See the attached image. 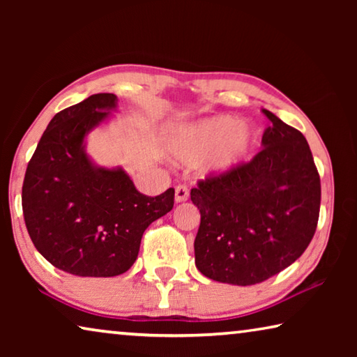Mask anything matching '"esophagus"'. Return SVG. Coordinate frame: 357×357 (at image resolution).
Masks as SVG:
<instances>
[{
	"label": "esophagus",
	"mask_w": 357,
	"mask_h": 357,
	"mask_svg": "<svg viewBox=\"0 0 357 357\" xmlns=\"http://www.w3.org/2000/svg\"><path fill=\"white\" fill-rule=\"evenodd\" d=\"M187 198H189V189H187V185L179 184L176 189H174V202L183 203L187 202Z\"/></svg>",
	"instance_id": "34e87169"
}]
</instances>
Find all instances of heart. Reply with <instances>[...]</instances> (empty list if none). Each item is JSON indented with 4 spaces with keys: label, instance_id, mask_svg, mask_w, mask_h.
Returning <instances> with one entry per match:
<instances>
[{
    "label": "heart",
    "instance_id": "1",
    "mask_svg": "<svg viewBox=\"0 0 357 357\" xmlns=\"http://www.w3.org/2000/svg\"><path fill=\"white\" fill-rule=\"evenodd\" d=\"M255 138L249 124H238L233 116H214L181 126L168 138V151L184 165H197L208 156L206 173L228 174L244 164Z\"/></svg>",
    "mask_w": 357,
    "mask_h": 357
}]
</instances>
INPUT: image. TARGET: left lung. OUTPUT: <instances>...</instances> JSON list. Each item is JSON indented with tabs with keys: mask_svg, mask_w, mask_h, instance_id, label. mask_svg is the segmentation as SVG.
Listing matches in <instances>:
<instances>
[{
	"mask_svg": "<svg viewBox=\"0 0 357 357\" xmlns=\"http://www.w3.org/2000/svg\"><path fill=\"white\" fill-rule=\"evenodd\" d=\"M263 149L228 174L198 181L197 269L229 285H255L279 274L315 234L321 184L305 137L264 110Z\"/></svg>",
	"mask_w": 357,
	"mask_h": 357,
	"instance_id": "8db88e82",
	"label": "left lung"
}]
</instances>
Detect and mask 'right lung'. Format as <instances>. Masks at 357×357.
Returning a JSON list of instances; mask_svg holds the SVG:
<instances>
[{
    "mask_svg": "<svg viewBox=\"0 0 357 357\" xmlns=\"http://www.w3.org/2000/svg\"><path fill=\"white\" fill-rule=\"evenodd\" d=\"M116 105V96L100 93L56 113L23 181V215L34 247L55 268L78 277L130 269L144 229L174 204L173 187L146 197L121 167L89 159L84 138Z\"/></svg>",
    "mask_w": 357,
    "mask_h": 357,
    "instance_id": "1",
    "label": "right lung"
}]
</instances>
